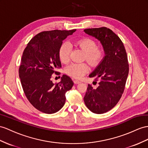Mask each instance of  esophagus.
I'll return each mask as SVG.
<instances>
[{
    "mask_svg": "<svg viewBox=\"0 0 148 148\" xmlns=\"http://www.w3.org/2000/svg\"><path fill=\"white\" fill-rule=\"evenodd\" d=\"M74 84H79V83H81V81H77V80H74Z\"/></svg>",
    "mask_w": 148,
    "mask_h": 148,
    "instance_id": "1",
    "label": "esophagus"
}]
</instances>
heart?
<instances>
[{"label":"heart","instance_id":"obj_1","mask_svg":"<svg viewBox=\"0 0 148 148\" xmlns=\"http://www.w3.org/2000/svg\"><path fill=\"white\" fill-rule=\"evenodd\" d=\"M75 45L85 52L84 59L92 66H97L103 60L105 53L103 49L97 48L94 40L86 38L78 40ZM71 47L69 44L63 43L59 49V57L60 61L67 63L71 58ZM89 71V66L87 63H72L66 68V73L75 79H81Z\"/></svg>","mask_w":148,"mask_h":148}]
</instances>
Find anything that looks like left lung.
<instances>
[{"label": "left lung", "instance_id": "left-lung-1", "mask_svg": "<svg viewBox=\"0 0 148 148\" xmlns=\"http://www.w3.org/2000/svg\"><path fill=\"white\" fill-rule=\"evenodd\" d=\"M84 31L100 41L105 53L103 60L89 75L96 77L99 86L94 88L88 84L84 101L91 112L103 114L114 107L122 96L129 73L127 56L123 42L111 29L103 27Z\"/></svg>", "mask_w": 148, "mask_h": 148}]
</instances>
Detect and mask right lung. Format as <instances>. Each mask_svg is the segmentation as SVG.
<instances>
[{"label":"right lung","instance_id":"1","mask_svg":"<svg viewBox=\"0 0 148 148\" xmlns=\"http://www.w3.org/2000/svg\"><path fill=\"white\" fill-rule=\"evenodd\" d=\"M75 31L42 32L29 41L24 51L18 69L22 88L31 104L44 113L59 111L65 104L66 92L74 85L66 75L56 84L51 77L61 67L59 49L62 41Z\"/></svg>","mask_w":148,"mask_h":148}]
</instances>
